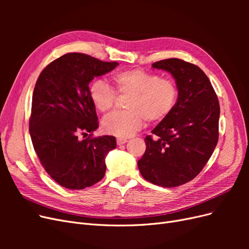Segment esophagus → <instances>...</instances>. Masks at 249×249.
I'll return each mask as SVG.
<instances>
[{"label": "esophagus", "instance_id": "34e87169", "mask_svg": "<svg viewBox=\"0 0 249 249\" xmlns=\"http://www.w3.org/2000/svg\"><path fill=\"white\" fill-rule=\"evenodd\" d=\"M116 142H117L118 145H122V144H124V143H126L127 140H126V139H124V138H117V139H116Z\"/></svg>", "mask_w": 249, "mask_h": 249}]
</instances>
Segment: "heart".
<instances>
[{
	"label": "heart",
	"mask_w": 249,
	"mask_h": 249,
	"mask_svg": "<svg viewBox=\"0 0 249 249\" xmlns=\"http://www.w3.org/2000/svg\"><path fill=\"white\" fill-rule=\"evenodd\" d=\"M113 89L106 82L94 80L89 86V96L94 107L106 113L115 106L118 95L127 97L125 111L113 112L102 122L105 133L117 137H130L139 131L144 120L159 124L175 110L178 99L177 83L171 79L143 70H129L113 76Z\"/></svg>",
	"instance_id": "1"
}]
</instances>
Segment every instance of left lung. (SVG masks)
<instances>
[{
    "mask_svg": "<svg viewBox=\"0 0 249 249\" xmlns=\"http://www.w3.org/2000/svg\"><path fill=\"white\" fill-rule=\"evenodd\" d=\"M153 67L176 79L178 99L171 114L145 137L146 149L138 161L141 176L161 187L190 182L205 167L219 137L220 106L207 74L197 65L169 58Z\"/></svg>",
    "mask_w": 249,
    "mask_h": 249,
    "instance_id": "8db88e82",
    "label": "left lung"
}]
</instances>
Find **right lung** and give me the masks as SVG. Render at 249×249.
Masks as SVG:
<instances>
[{"label": "right lung", "instance_id": "1", "mask_svg": "<svg viewBox=\"0 0 249 249\" xmlns=\"http://www.w3.org/2000/svg\"><path fill=\"white\" fill-rule=\"evenodd\" d=\"M117 65L67 53L44 67L36 82L30 136L44 170L67 189H85L100 182L106 172L105 158L116 147L115 137L92 136L99 120L89 83ZM80 134L89 137L80 141Z\"/></svg>", "mask_w": 249, "mask_h": 249}]
</instances>
